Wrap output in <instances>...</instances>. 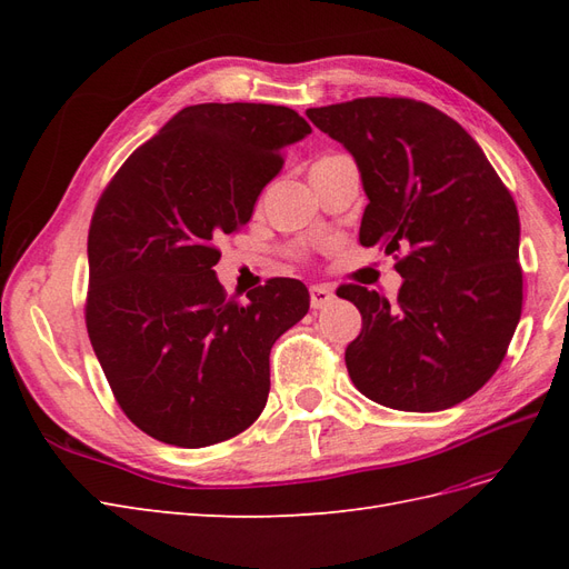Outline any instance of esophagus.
Here are the masks:
<instances>
[{"label": "esophagus", "instance_id": "1", "mask_svg": "<svg viewBox=\"0 0 569 569\" xmlns=\"http://www.w3.org/2000/svg\"><path fill=\"white\" fill-rule=\"evenodd\" d=\"M335 289L330 284H313L311 287V306L313 308H325L335 301Z\"/></svg>", "mask_w": 569, "mask_h": 569}]
</instances>
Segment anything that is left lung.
<instances>
[{"label": "left lung", "instance_id": "obj_1", "mask_svg": "<svg viewBox=\"0 0 569 569\" xmlns=\"http://www.w3.org/2000/svg\"><path fill=\"white\" fill-rule=\"evenodd\" d=\"M306 116L358 166L360 244L403 251L396 301L358 284L337 291L363 316L343 356L356 389L412 412L470 399L522 313L520 216L506 184L472 137L422 101L366 97Z\"/></svg>", "mask_w": 569, "mask_h": 569}]
</instances>
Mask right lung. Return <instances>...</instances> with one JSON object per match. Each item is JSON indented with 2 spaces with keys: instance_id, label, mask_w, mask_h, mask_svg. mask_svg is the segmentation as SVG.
<instances>
[{
  "instance_id": "add662e5",
  "label": "right lung",
  "mask_w": 569,
  "mask_h": 569,
  "mask_svg": "<svg viewBox=\"0 0 569 569\" xmlns=\"http://www.w3.org/2000/svg\"><path fill=\"white\" fill-rule=\"evenodd\" d=\"M287 107L194 104L130 153L88 237V332L126 416L180 449L237 437L261 416L270 349L311 306L274 278L226 299L220 234L247 226L282 149L311 134Z\"/></svg>"
}]
</instances>
